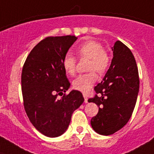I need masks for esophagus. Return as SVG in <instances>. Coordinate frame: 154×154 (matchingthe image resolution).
I'll return each instance as SVG.
<instances>
[{
	"label": "esophagus",
	"instance_id": "34e87169",
	"mask_svg": "<svg viewBox=\"0 0 154 154\" xmlns=\"http://www.w3.org/2000/svg\"><path fill=\"white\" fill-rule=\"evenodd\" d=\"M84 98H85V103H88V97H87V95H85V94H84Z\"/></svg>",
	"mask_w": 154,
	"mask_h": 154
}]
</instances>
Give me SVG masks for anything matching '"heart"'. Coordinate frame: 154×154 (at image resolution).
Returning a JSON list of instances; mask_svg holds the SVG:
<instances>
[{
  "mask_svg": "<svg viewBox=\"0 0 154 154\" xmlns=\"http://www.w3.org/2000/svg\"><path fill=\"white\" fill-rule=\"evenodd\" d=\"M81 58H88V70H95L98 73H103L109 68L110 59L101 44L95 41H88L81 45L77 50ZM63 66L66 73L73 75L76 72V59L70 54L63 58ZM97 80L94 71L81 74L73 81V88L81 92L86 93L91 90Z\"/></svg>",
  "mask_w": 154,
  "mask_h": 154,
  "instance_id": "1",
  "label": "heart"
}]
</instances>
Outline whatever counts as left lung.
Returning <instances> with one entry per match:
<instances>
[{"label":"left lung","mask_w":154,"mask_h":154,"mask_svg":"<svg viewBox=\"0 0 154 154\" xmlns=\"http://www.w3.org/2000/svg\"><path fill=\"white\" fill-rule=\"evenodd\" d=\"M113 57L101 83L95 87L98 95L89 99L99 112L91 120L95 132L112 135L125 126L131 118L139 89V72L131 50L121 41L112 48Z\"/></svg>","instance_id":"left-lung-1"}]
</instances>
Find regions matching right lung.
<instances>
[{"mask_svg": "<svg viewBox=\"0 0 154 154\" xmlns=\"http://www.w3.org/2000/svg\"><path fill=\"white\" fill-rule=\"evenodd\" d=\"M77 37H48L27 56L22 71V92L26 113L37 131L50 138L66 131L73 111L84 103L82 93L69 88L63 58ZM63 94V96L62 95ZM59 95H62L58 98Z\"/></svg>", "mask_w": 154, "mask_h": 154, "instance_id": "obj_1", "label": "right lung"}]
</instances>
